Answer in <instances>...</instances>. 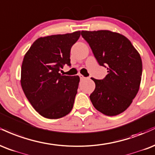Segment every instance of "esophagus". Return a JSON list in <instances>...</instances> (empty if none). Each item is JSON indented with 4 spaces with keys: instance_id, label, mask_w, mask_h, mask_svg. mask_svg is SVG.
Masks as SVG:
<instances>
[{
    "instance_id": "esophagus-1",
    "label": "esophagus",
    "mask_w": 155,
    "mask_h": 155,
    "mask_svg": "<svg viewBox=\"0 0 155 155\" xmlns=\"http://www.w3.org/2000/svg\"><path fill=\"white\" fill-rule=\"evenodd\" d=\"M80 78H81V80H85V79H90V78L89 77H88V78H86V77H84V76L83 75H82V74H80Z\"/></svg>"
}]
</instances>
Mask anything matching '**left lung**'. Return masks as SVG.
<instances>
[{
    "label": "left lung",
    "instance_id": "1",
    "mask_svg": "<svg viewBox=\"0 0 155 155\" xmlns=\"http://www.w3.org/2000/svg\"><path fill=\"white\" fill-rule=\"evenodd\" d=\"M101 66L107 67L103 80L90 95L94 107L107 116L122 113L131 104L139 90L142 61L138 51L123 35L110 30L82 31Z\"/></svg>",
    "mask_w": 155,
    "mask_h": 155
}]
</instances>
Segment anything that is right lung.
<instances>
[{
    "label": "right lung",
    "instance_id": "obj_1",
    "mask_svg": "<svg viewBox=\"0 0 155 155\" xmlns=\"http://www.w3.org/2000/svg\"><path fill=\"white\" fill-rule=\"evenodd\" d=\"M81 31L39 38L24 57L21 85L27 99L41 116L64 117L72 110L79 76L62 75L59 70L70 65V49Z\"/></svg>",
    "mask_w": 155,
    "mask_h": 155
}]
</instances>
